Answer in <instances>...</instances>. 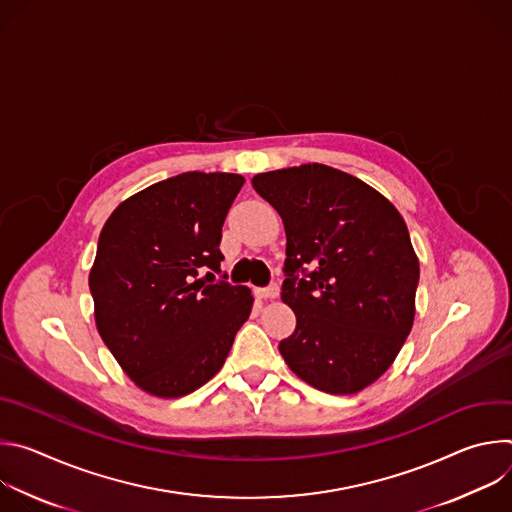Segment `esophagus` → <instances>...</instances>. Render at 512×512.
I'll list each match as a JSON object with an SVG mask.
<instances>
[{
	"label": "esophagus",
	"instance_id": "1",
	"mask_svg": "<svg viewBox=\"0 0 512 512\" xmlns=\"http://www.w3.org/2000/svg\"><path fill=\"white\" fill-rule=\"evenodd\" d=\"M257 294L261 298H277L279 296V287H277V283H269L267 287H259Z\"/></svg>",
	"mask_w": 512,
	"mask_h": 512
}]
</instances>
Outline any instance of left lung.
I'll use <instances>...</instances> for the list:
<instances>
[{"mask_svg": "<svg viewBox=\"0 0 512 512\" xmlns=\"http://www.w3.org/2000/svg\"><path fill=\"white\" fill-rule=\"evenodd\" d=\"M281 216V300L296 330L279 352L312 387L350 395L393 364L415 316L419 261L399 210L362 180L324 164L257 174Z\"/></svg>", "mask_w": 512, "mask_h": 512, "instance_id": "8db88e82", "label": "left lung"}]
</instances>
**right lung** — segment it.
<instances>
[{"mask_svg": "<svg viewBox=\"0 0 512 512\" xmlns=\"http://www.w3.org/2000/svg\"><path fill=\"white\" fill-rule=\"evenodd\" d=\"M245 178L184 172L121 202L89 275L97 330L129 379L174 399L225 364L253 296L221 274L223 225Z\"/></svg>", "mask_w": 512, "mask_h": 512, "instance_id": "obj_1", "label": "right lung"}]
</instances>
